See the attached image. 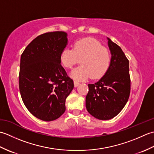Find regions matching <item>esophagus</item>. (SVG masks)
Wrapping results in <instances>:
<instances>
[{
	"instance_id": "obj_1",
	"label": "esophagus",
	"mask_w": 154,
	"mask_h": 154,
	"mask_svg": "<svg viewBox=\"0 0 154 154\" xmlns=\"http://www.w3.org/2000/svg\"><path fill=\"white\" fill-rule=\"evenodd\" d=\"M79 85V83L78 82V81H74V86H75V87H77L78 85Z\"/></svg>"
}]
</instances>
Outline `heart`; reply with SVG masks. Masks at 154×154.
<instances>
[{
	"instance_id": "obj_1",
	"label": "heart",
	"mask_w": 154,
	"mask_h": 154,
	"mask_svg": "<svg viewBox=\"0 0 154 154\" xmlns=\"http://www.w3.org/2000/svg\"><path fill=\"white\" fill-rule=\"evenodd\" d=\"M60 61L66 68H71L79 61L81 65L71 72L77 80H84L90 76L93 79L103 77L110 67L109 51L94 38H85L75 42L73 49L65 48L60 54Z\"/></svg>"
}]
</instances>
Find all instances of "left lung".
I'll return each instance as SVG.
<instances>
[{"label":"left lung","instance_id":"left-lung-1","mask_svg":"<svg viewBox=\"0 0 154 154\" xmlns=\"http://www.w3.org/2000/svg\"><path fill=\"white\" fill-rule=\"evenodd\" d=\"M111 54L110 67L94 84H89L86 97L88 112L97 119L106 120L119 114L130 93L129 61L122 49L107 38Z\"/></svg>","mask_w":154,"mask_h":154}]
</instances>
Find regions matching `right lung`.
I'll return each mask as SVG.
<instances>
[{"label": "right lung", "instance_id": "obj_1", "mask_svg": "<svg viewBox=\"0 0 154 154\" xmlns=\"http://www.w3.org/2000/svg\"><path fill=\"white\" fill-rule=\"evenodd\" d=\"M67 44L66 32H48L32 40L21 55L20 92L27 109L42 120H56L64 113L74 87L60 59Z\"/></svg>", "mask_w": 154, "mask_h": 154}]
</instances>
